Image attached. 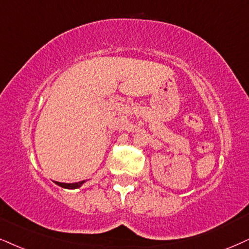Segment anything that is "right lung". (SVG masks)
<instances>
[{
    "mask_svg": "<svg viewBox=\"0 0 249 249\" xmlns=\"http://www.w3.org/2000/svg\"><path fill=\"white\" fill-rule=\"evenodd\" d=\"M84 182H85V180L79 181V182H75V183H63V182H57V181H55V183H56V185H59L60 187H63V188H67V189L79 188V187H81Z\"/></svg>",
    "mask_w": 249,
    "mask_h": 249,
    "instance_id": "1",
    "label": "right lung"
}]
</instances>
